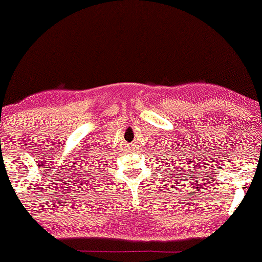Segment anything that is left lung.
Here are the masks:
<instances>
[{
  "instance_id": "obj_1",
  "label": "left lung",
  "mask_w": 262,
  "mask_h": 262,
  "mask_svg": "<svg viewBox=\"0 0 262 262\" xmlns=\"http://www.w3.org/2000/svg\"><path fill=\"white\" fill-rule=\"evenodd\" d=\"M171 169H172V167H171Z\"/></svg>"
}]
</instances>
